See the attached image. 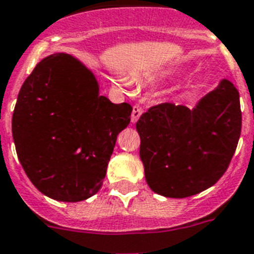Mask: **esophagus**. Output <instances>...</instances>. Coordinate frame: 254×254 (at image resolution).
Masks as SVG:
<instances>
[{
	"instance_id": "obj_1",
	"label": "esophagus",
	"mask_w": 254,
	"mask_h": 254,
	"mask_svg": "<svg viewBox=\"0 0 254 254\" xmlns=\"http://www.w3.org/2000/svg\"><path fill=\"white\" fill-rule=\"evenodd\" d=\"M143 110L140 106L135 105L133 107V112H131V123H136L138 121V119L140 118V115H142Z\"/></svg>"
}]
</instances>
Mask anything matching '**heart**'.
I'll return each mask as SVG.
<instances>
[{"label":"heart","mask_w":254,"mask_h":254,"mask_svg":"<svg viewBox=\"0 0 254 254\" xmlns=\"http://www.w3.org/2000/svg\"><path fill=\"white\" fill-rule=\"evenodd\" d=\"M123 81H124V83H127V80H123Z\"/></svg>","instance_id":"1"}]
</instances>
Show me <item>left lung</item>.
Masks as SVG:
<instances>
[{
    "instance_id": "obj_1",
    "label": "left lung",
    "mask_w": 254,
    "mask_h": 254,
    "mask_svg": "<svg viewBox=\"0 0 254 254\" xmlns=\"http://www.w3.org/2000/svg\"><path fill=\"white\" fill-rule=\"evenodd\" d=\"M136 130L149 188L164 197H190L216 184L230 165L242 131L239 92L224 79L193 110L152 106Z\"/></svg>"
}]
</instances>
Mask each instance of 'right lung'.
I'll return each mask as SVG.
<instances>
[{
  "label": "right lung",
  "mask_w": 254,
  "mask_h": 254,
  "mask_svg": "<svg viewBox=\"0 0 254 254\" xmlns=\"http://www.w3.org/2000/svg\"><path fill=\"white\" fill-rule=\"evenodd\" d=\"M94 75L70 55L46 57L25 79L12 115V138L24 171L39 191L79 202L102 187L133 107L98 94Z\"/></svg>",
  "instance_id": "obj_1"
}]
</instances>
